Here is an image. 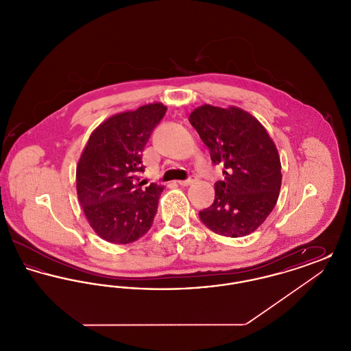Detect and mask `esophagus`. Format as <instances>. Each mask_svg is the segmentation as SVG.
Segmentation results:
<instances>
[{"label":"esophagus","mask_w":351,"mask_h":351,"mask_svg":"<svg viewBox=\"0 0 351 351\" xmlns=\"http://www.w3.org/2000/svg\"><path fill=\"white\" fill-rule=\"evenodd\" d=\"M196 180H197L196 176H191V178H188L186 180H180V182H178V183L180 184V185H183V186H186V185H191V184L195 183Z\"/></svg>","instance_id":"esophagus-1"}]
</instances>
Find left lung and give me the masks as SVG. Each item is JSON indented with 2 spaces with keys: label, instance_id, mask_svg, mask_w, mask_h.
<instances>
[{
  "label": "left lung",
  "instance_id": "1",
  "mask_svg": "<svg viewBox=\"0 0 351 351\" xmlns=\"http://www.w3.org/2000/svg\"><path fill=\"white\" fill-rule=\"evenodd\" d=\"M215 165L225 168L215 184L213 204L200 210L201 222L225 237H245L272 212L282 185V165L275 143L262 123L230 106L196 108L189 116Z\"/></svg>",
  "mask_w": 351,
  "mask_h": 351
}]
</instances>
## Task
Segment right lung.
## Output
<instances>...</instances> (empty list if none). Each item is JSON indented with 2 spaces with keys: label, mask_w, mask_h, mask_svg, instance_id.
Instances as JSON below:
<instances>
[{
  "label": "right lung",
  "mask_w": 351,
  "mask_h": 351,
  "mask_svg": "<svg viewBox=\"0 0 351 351\" xmlns=\"http://www.w3.org/2000/svg\"><path fill=\"white\" fill-rule=\"evenodd\" d=\"M167 112L150 104L108 118L90 134L76 168L77 197L85 217L102 239L126 245L150 230L165 186L142 189V152Z\"/></svg>",
  "instance_id": "right-lung-1"
}]
</instances>
